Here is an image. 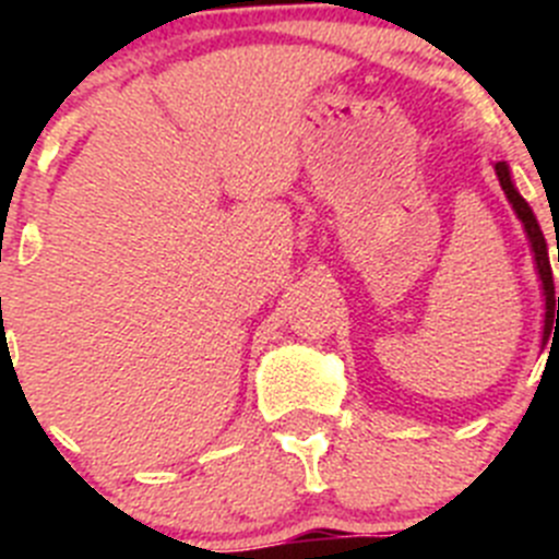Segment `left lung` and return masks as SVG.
<instances>
[{"label": "left lung", "mask_w": 559, "mask_h": 559, "mask_svg": "<svg viewBox=\"0 0 559 559\" xmlns=\"http://www.w3.org/2000/svg\"><path fill=\"white\" fill-rule=\"evenodd\" d=\"M495 173H498L500 186H503L506 197H509L511 207L520 216V222L524 224V233H527L530 248H533V259H535V270H538L540 286H544V300H546V319H544V346L546 337H549L551 324H559V297H555V278H551V264H549V248H546V238L538 227V218L533 216L530 205L524 202V197L516 191L514 180H511V170L506 162H495ZM559 253V251H557ZM558 311V321H554V311Z\"/></svg>", "instance_id": "8db88e82"}]
</instances>
